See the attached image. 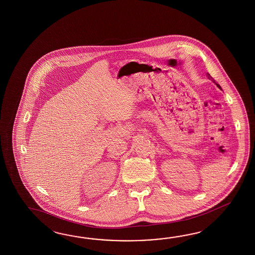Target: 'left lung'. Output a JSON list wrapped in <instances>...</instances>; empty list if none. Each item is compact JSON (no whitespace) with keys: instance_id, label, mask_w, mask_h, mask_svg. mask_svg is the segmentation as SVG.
Returning <instances> with one entry per match:
<instances>
[{"instance_id":"1","label":"left lung","mask_w":255,"mask_h":255,"mask_svg":"<svg viewBox=\"0 0 255 255\" xmlns=\"http://www.w3.org/2000/svg\"><path fill=\"white\" fill-rule=\"evenodd\" d=\"M208 78H209V79H213V78H212V77H211V75H210V74H209V73H208ZM216 85H217V86H218V88H220V89H221V86H220V85H219V84H217V83H216Z\"/></svg>"}]
</instances>
